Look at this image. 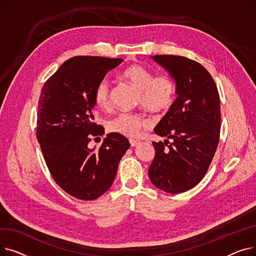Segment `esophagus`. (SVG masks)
Listing matches in <instances>:
<instances>
[{"mask_svg":"<svg viewBox=\"0 0 256 256\" xmlns=\"http://www.w3.org/2000/svg\"><path fill=\"white\" fill-rule=\"evenodd\" d=\"M140 143V141H138V140H135V139H130V146H137L138 144Z\"/></svg>","mask_w":256,"mask_h":256,"instance_id":"esophagus-1","label":"esophagus"}]
</instances>
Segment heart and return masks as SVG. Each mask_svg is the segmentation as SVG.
<instances>
[{"label":"heart","instance_id":"heart-1","mask_svg":"<svg viewBox=\"0 0 256 256\" xmlns=\"http://www.w3.org/2000/svg\"><path fill=\"white\" fill-rule=\"evenodd\" d=\"M124 80L138 89L137 104L152 114L166 112L176 98V82L167 74L154 76V72L145 67L134 64L121 74ZM94 102L102 109L111 104V86L106 80H102L94 90ZM109 130L126 137H136L142 128L148 126L141 113L121 112L109 121Z\"/></svg>","mask_w":256,"mask_h":256}]
</instances>
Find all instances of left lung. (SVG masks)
Returning a JSON list of instances; mask_svg holds the SVG:
<instances>
[{
    "label": "left lung",
    "mask_w": 256,
    "mask_h": 256,
    "mask_svg": "<svg viewBox=\"0 0 256 256\" xmlns=\"http://www.w3.org/2000/svg\"><path fill=\"white\" fill-rule=\"evenodd\" d=\"M152 59L174 80L178 98L154 128L156 135L166 139L152 142L156 156L150 178L167 193H182L204 178L216 152L221 128L219 93L198 62L173 55Z\"/></svg>",
    "instance_id": "left-lung-1"
}]
</instances>
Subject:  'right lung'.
<instances>
[{"label":"right lung","instance_id":"add662e5","mask_svg":"<svg viewBox=\"0 0 256 256\" xmlns=\"http://www.w3.org/2000/svg\"><path fill=\"white\" fill-rule=\"evenodd\" d=\"M122 59L78 56L65 61L42 87L38 102L37 140L52 178L66 193L94 200L112 186L128 140L110 132L100 148H89L94 124V90Z\"/></svg>","mask_w":256,"mask_h":256}]
</instances>
